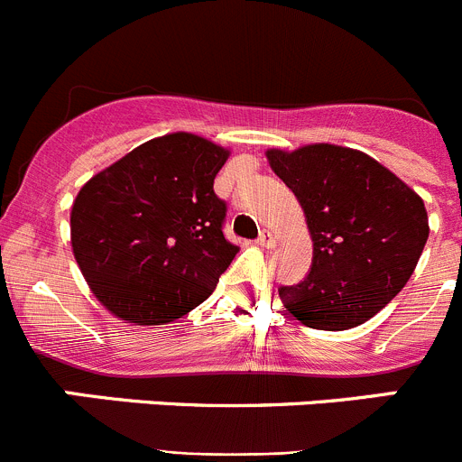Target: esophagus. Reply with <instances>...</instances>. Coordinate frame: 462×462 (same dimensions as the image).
Returning <instances> with one entry per match:
<instances>
[{"instance_id":"34e87169","label":"esophagus","mask_w":462,"mask_h":462,"mask_svg":"<svg viewBox=\"0 0 462 462\" xmlns=\"http://www.w3.org/2000/svg\"><path fill=\"white\" fill-rule=\"evenodd\" d=\"M259 245H261V247H266V250H275L277 236L271 234V231H263V234L259 236Z\"/></svg>"}]
</instances>
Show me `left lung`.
Instances as JSON below:
<instances>
[{"instance_id": "left-lung-1", "label": "left lung", "mask_w": 462, "mask_h": 462, "mask_svg": "<svg viewBox=\"0 0 462 462\" xmlns=\"http://www.w3.org/2000/svg\"><path fill=\"white\" fill-rule=\"evenodd\" d=\"M266 157L296 194L312 238L310 275L277 289L282 305L308 328L365 324L419 263L430 234L423 199L361 150L312 143Z\"/></svg>"}]
</instances>
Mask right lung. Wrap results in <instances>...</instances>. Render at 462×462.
Here are the masks:
<instances>
[{
  "label": "right lung",
  "instance_id": "1",
  "mask_svg": "<svg viewBox=\"0 0 462 462\" xmlns=\"http://www.w3.org/2000/svg\"><path fill=\"white\" fill-rule=\"evenodd\" d=\"M228 150L189 132L143 143L92 175L71 206V250L89 291L132 326L201 305L238 247L212 185Z\"/></svg>",
  "mask_w": 462,
  "mask_h": 462
}]
</instances>
